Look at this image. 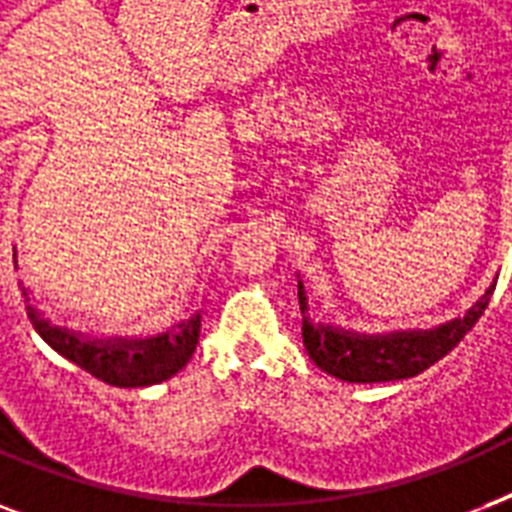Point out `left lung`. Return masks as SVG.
Listing matches in <instances>:
<instances>
[{
	"label": "left lung",
	"instance_id": "obj_1",
	"mask_svg": "<svg viewBox=\"0 0 512 512\" xmlns=\"http://www.w3.org/2000/svg\"><path fill=\"white\" fill-rule=\"evenodd\" d=\"M497 279L465 316L449 319L430 329H385V332H356V329L311 319V303L297 273V297L303 311V342L313 364L321 372L332 374L342 382H393L425 372L428 366L476 327L492 300Z\"/></svg>",
	"mask_w": 512,
	"mask_h": 512
}]
</instances>
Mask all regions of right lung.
I'll return each instance as SVG.
<instances>
[{
    "label": "right lung",
    "instance_id": "add662e5",
    "mask_svg": "<svg viewBox=\"0 0 512 512\" xmlns=\"http://www.w3.org/2000/svg\"><path fill=\"white\" fill-rule=\"evenodd\" d=\"M18 257V252H15ZM18 268V260H15ZM20 292L26 300V313L34 324L36 335L42 337L55 353L82 366L84 372L98 377L114 388H148L156 382L170 380L188 364L199 345L201 313L193 311L188 319L177 321L170 329L146 337L122 335H84L79 329L52 324L31 300V289L20 281Z\"/></svg>",
    "mask_w": 512,
    "mask_h": 512
}]
</instances>
